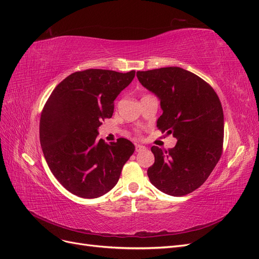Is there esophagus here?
I'll return each mask as SVG.
<instances>
[{"label":"esophagus","instance_id":"esophagus-1","mask_svg":"<svg viewBox=\"0 0 259 259\" xmlns=\"http://www.w3.org/2000/svg\"><path fill=\"white\" fill-rule=\"evenodd\" d=\"M145 150H146V146H144V145H141V144H137L136 145V151L137 152H143Z\"/></svg>","mask_w":259,"mask_h":259}]
</instances>
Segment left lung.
<instances>
[{
    "mask_svg": "<svg viewBox=\"0 0 259 259\" xmlns=\"http://www.w3.org/2000/svg\"><path fill=\"white\" fill-rule=\"evenodd\" d=\"M137 77L160 101L157 128L178 140L169 150L152 146L155 162L147 176L164 193L187 195L206 181L223 153L220 100L206 81L180 67L138 71Z\"/></svg>",
    "mask_w": 259,
    "mask_h": 259,
    "instance_id": "left-lung-1",
    "label": "left lung"
}]
</instances>
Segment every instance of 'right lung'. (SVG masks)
I'll return each mask as SVG.
<instances>
[{"mask_svg": "<svg viewBox=\"0 0 259 259\" xmlns=\"http://www.w3.org/2000/svg\"><path fill=\"white\" fill-rule=\"evenodd\" d=\"M135 76V70L87 69L71 73L51 93L41 114L40 143L52 174L70 193L95 198L119 180L135 145L123 138L106 144L98 129Z\"/></svg>", "mask_w": 259, "mask_h": 259, "instance_id": "add662e5", "label": "right lung"}]
</instances>
